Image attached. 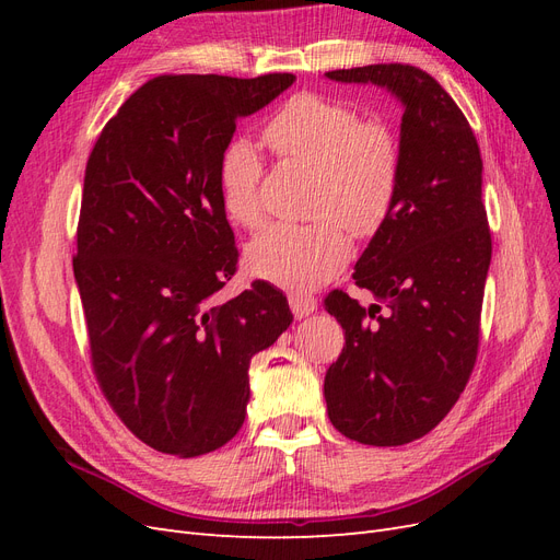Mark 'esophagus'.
<instances>
[{
    "mask_svg": "<svg viewBox=\"0 0 560 560\" xmlns=\"http://www.w3.org/2000/svg\"><path fill=\"white\" fill-rule=\"evenodd\" d=\"M290 308L294 313V317H308L311 313L317 311V299L311 294H292L290 296Z\"/></svg>",
    "mask_w": 560,
    "mask_h": 560,
    "instance_id": "34e87169",
    "label": "esophagus"
}]
</instances>
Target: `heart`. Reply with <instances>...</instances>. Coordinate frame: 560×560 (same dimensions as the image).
Returning <instances> with one entry per match:
<instances>
[{
  "instance_id": "heart-1",
  "label": "heart",
  "mask_w": 560,
  "mask_h": 560,
  "mask_svg": "<svg viewBox=\"0 0 560 560\" xmlns=\"http://www.w3.org/2000/svg\"><path fill=\"white\" fill-rule=\"evenodd\" d=\"M266 142L280 156L317 173L311 226H273L247 247L252 276L287 290H306L341 273L350 233H376L393 210L399 184V147L383 121H362L341 100L299 93L266 126ZM219 200L233 224L257 229L264 222L259 196L261 159L249 140H233L219 156Z\"/></svg>"
}]
</instances>
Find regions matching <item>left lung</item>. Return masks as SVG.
Instances as JSON below:
<instances>
[{
  "label": "left lung",
  "instance_id": "1",
  "mask_svg": "<svg viewBox=\"0 0 560 560\" xmlns=\"http://www.w3.org/2000/svg\"><path fill=\"white\" fill-rule=\"evenodd\" d=\"M325 77L374 83L404 107L393 210L352 276L376 303L362 308L341 290L325 299L346 331L325 376L331 425L366 446H401L444 420L477 362L493 252L481 151L460 107L418 67L366 65Z\"/></svg>",
  "mask_w": 560,
  "mask_h": 560
}]
</instances>
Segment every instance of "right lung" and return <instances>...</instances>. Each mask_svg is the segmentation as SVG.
Masks as SVG:
<instances>
[{
	"label": "right lung",
	"mask_w": 560,
	"mask_h": 560,
	"mask_svg": "<svg viewBox=\"0 0 560 560\" xmlns=\"http://www.w3.org/2000/svg\"><path fill=\"white\" fill-rule=\"evenodd\" d=\"M294 81L156 77L109 118L86 163L74 280L93 369L124 425L161 453L196 457L231 442L252 358L294 319L261 280L219 296L238 249L217 182L238 118Z\"/></svg>",
	"instance_id": "1"
}]
</instances>
